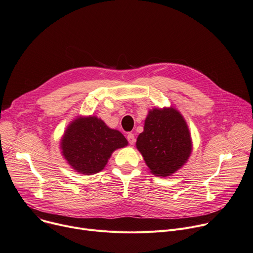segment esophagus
Here are the masks:
<instances>
[{"instance_id": "34e87169", "label": "esophagus", "mask_w": 253, "mask_h": 253, "mask_svg": "<svg viewBox=\"0 0 253 253\" xmlns=\"http://www.w3.org/2000/svg\"><path fill=\"white\" fill-rule=\"evenodd\" d=\"M127 139H128V141H129V143H130L131 145H133L134 143H135V136H134L133 133H128Z\"/></svg>"}]
</instances>
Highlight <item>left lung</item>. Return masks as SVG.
Wrapping results in <instances>:
<instances>
[{"label":"left lung","mask_w":253,"mask_h":253,"mask_svg":"<svg viewBox=\"0 0 253 253\" xmlns=\"http://www.w3.org/2000/svg\"><path fill=\"white\" fill-rule=\"evenodd\" d=\"M149 172L158 177L176 173L192 153V139L182 114L173 107L148 111L136 140Z\"/></svg>","instance_id":"left-lung-1"}]
</instances>
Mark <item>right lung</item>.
Wrapping results in <instances>:
<instances>
[{
  "label": "right lung",
  "mask_w": 253,
  "mask_h": 253,
  "mask_svg": "<svg viewBox=\"0 0 253 253\" xmlns=\"http://www.w3.org/2000/svg\"><path fill=\"white\" fill-rule=\"evenodd\" d=\"M127 145L120 131L110 128L96 116H78L67 126L60 141L67 164L83 175L102 171L114 151Z\"/></svg>",
  "instance_id": "obj_1"
}]
</instances>
